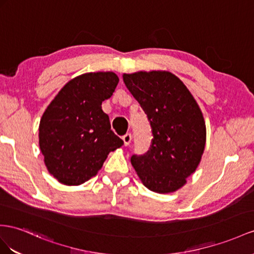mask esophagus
<instances>
[{
    "mask_svg": "<svg viewBox=\"0 0 254 254\" xmlns=\"http://www.w3.org/2000/svg\"><path fill=\"white\" fill-rule=\"evenodd\" d=\"M122 139H123V142H125V146H128L132 141V135L127 133L125 136H122Z\"/></svg>",
    "mask_w": 254,
    "mask_h": 254,
    "instance_id": "obj_1",
    "label": "esophagus"
}]
</instances>
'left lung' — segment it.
<instances>
[{
	"instance_id": "left-lung-1",
	"label": "left lung",
	"mask_w": 254,
	"mask_h": 254,
	"mask_svg": "<svg viewBox=\"0 0 254 254\" xmlns=\"http://www.w3.org/2000/svg\"><path fill=\"white\" fill-rule=\"evenodd\" d=\"M123 81L150 122L153 138L131 163L150 191L171 193L196 170L206 144L203 114L177 76L166 70L123 74Z\"/></svg>"
}]
</instances>
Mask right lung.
<instances>
[{
	"instance_id": "add662e5",
	"label": "right lung",
	"mask_w": 254,
	"mask_h": 254,
	"mask_svg": "<svg viewBox=\"0 0 254 254\" xmlns=\"http://www.w3.org/2000/svg\"><path fill=\"white\" fill-rule=\"evenodd\" d=\"M113 71L86 73L69 80L45 110L38 137L48 172L66 186H79L97 174L123 140L110 129L102 103L115 92Z\"/></svg>"
}]
</instances>
